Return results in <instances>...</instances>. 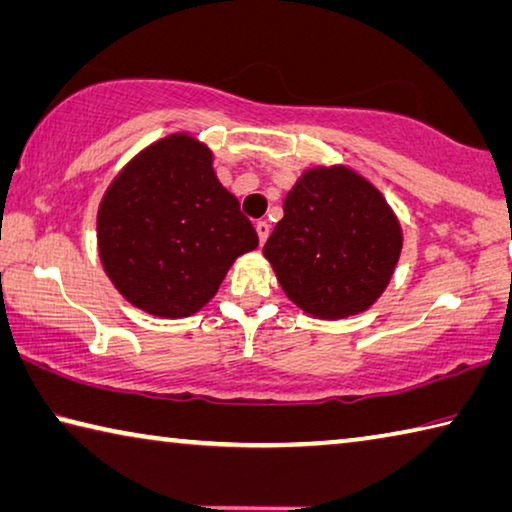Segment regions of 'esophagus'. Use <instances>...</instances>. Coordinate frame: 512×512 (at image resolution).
Segmentation results:
<instances>
[{
  "label": "esophagus",
  "mask_w": 512,
  "mask_h": 512,
  "mask_svg": "<svg viewBox=\"0 0 512 512\" xmlns=\"http://www.w3.org/2000/svg\"><path fill=\"white\" fill-rule=\"evenodd\" d=\"M255 230H257L259 243H264L266 237H269V223H266V221H257V223H255Z\"/></svg>",
  "instance_id": "1"
}]
</instances>
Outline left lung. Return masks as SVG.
I'll return each instance as SVG.
<instances>
[{
    "instance_id": "left-lung-1",
    "label": "left lung",
    "mask_w": 512,
    "mask_h": 512,
    "mask_svg": "<svg viewBox=\"0 0 512 512\" xmlns=\"http://www.w3.org/2000/svg\"><path fill=\"white\" fill-rule=\"evenodd\" d=\"M282 209L262 253L291 303L330 321L369 310L403 248L401 223L383 193L348 166H314Z\"/></svg>"
}]
</instances>
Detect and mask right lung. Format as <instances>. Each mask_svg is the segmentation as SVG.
Returning <instances> with one entry per match:
<instances>
[{
	"instance_id": "1",
	"label": "right lung",
	"mask_w": 512,
	"mask_h": 512,
	"mask_svg": "<svg viewBox=\"0 0 512 512\" xmlns=\"http://www.w3.org/2000/svg\"><path fill=\"white\" fill-rule=\"evenodd\" d=\"M214 154L189 132L141 150L97 207V253L125 300L182 319L216 296L234 259L257 248L253 223L218 182Z\"/></svg>"
}]
</instances>
